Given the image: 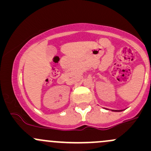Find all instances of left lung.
I'll return each mask as SVG.
<instances>
[{
  "mask_svg": "<svg viewBox=\"0 0 151 151\" xmlns=\"http://www.w3.org/2000/svg\"><path fill=\"white\" fill-rule=\"evenodd\" d=\"M112 111H114V110H112ZM114 111H119H119H118V110H114Z\"/></svg>",
  "mask_w": 151,
  "mask_h": 151,
  "instance_id": "obj_1",
  "label": "left lung"
}]
</instances>
